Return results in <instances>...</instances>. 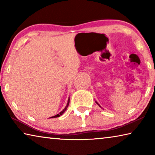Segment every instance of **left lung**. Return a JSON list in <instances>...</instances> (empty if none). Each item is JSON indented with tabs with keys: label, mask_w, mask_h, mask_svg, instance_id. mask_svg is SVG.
Here are the masks:
<instances>
[{
	"label": "left lung",
	"mask_w": 155,
	"mask_h": 155,
	"mask_svg": "<svg viewBox=\"0 0 155 155\" xmlns=\"http://www.w3.org/2000/svg\"><path fill=\"white\" fill-rule=\"evenodd\" d=\"M96 103H97V104H98V103H97V102H96ZM98 105H99V106H100V104H98ZM100 107H101V106H100Z\"/></svg>",
	"instance_id": "left-lung-1"
}]
</instances>
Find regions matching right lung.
I'll list each match as a JSON object with an SVG mask.
<instances>
[{
    "label": "right lung",
    "mask_w": 155,
    "mask_h": 155,
    "mask_svg": "<svg viewBox=\"0 0 155 155\" xmlns=\"http://www.w3.org/2000/svg\"><path fill=\"white\" fill-rule=\"evenodd\" d=\"M69 103H70V98L68 99V103H67V105L65 106V107L64 108V109L62 111H61L59 113V114H57L56 115H54V116H52V117H59L60 115H61L63 114H64V113L66 111V109H67V108H68V105H69Z\"/></svg>",
    "instance_id": "1"
}]
</instances>
